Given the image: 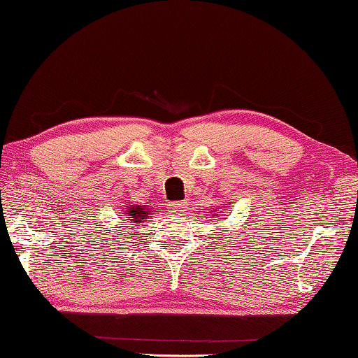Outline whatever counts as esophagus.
<instances>
[{
  "label": "esophagus",
  "mask_w": 358,
  "mask_h": 358,
  "mask_svg": "<svg viewBox=\"0 0 358 358\" xmlns=\"http://www.w3.org/2000/svg\"><path fill=\"white\" fill-rule=\"evenodd\" d=\"M169 208L172 210V212H175V213H178V212H185V208H186V202H183V201L169 202Z\"/></svg>",
  "instance_id": "34e87169"
}]
</instances>
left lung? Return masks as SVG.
<instances>
[{"instance_id":"1","label":"left lung","mask_w":358,"mask_h":358,"mask_svg":"<svg viewBox=\"0 0 358 358\" xmlns=\"http://www.w3.org/2000/svg\"><path fill=\"white\" fill-rule=\"evenodd\" d=\"M213 212H215V213H213V217H215V218H218V217H224V215H223V213H226V212H228V210H226V208H224V210H223V212H220V210L217 208V210H213Z\"/></svg>"}]
</instances>
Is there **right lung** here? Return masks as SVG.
I'll return each mask as SVG.
<instances>
[{
	"label": "right lung",
	"mask_w": 358,
	"mask_h": 358,
	"mask_svg": "<svg viewBox=\"0 0 358 358\" xmlns=\"http://www.w3.org/2000/svg\"><path fill=\"white\" fill-rule=\"evenodd\" d=\"M119 217L124 223H134V224H141L145 223L146 218L150 217L152 208L151 206H145V203H138L135 201H124V203L119 207Z\"/></svg>",
	"instance_id": "1"
}]
</instances>
